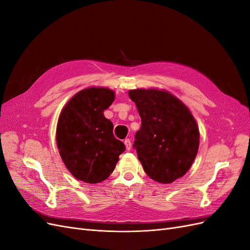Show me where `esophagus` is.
I'll use <instances>...</instances> for the list:
<instances>
[{
    "mask_svg": "<svg viewBox=\"0 0 250 250\" xmlns=\"http://www.w3.org/2000/svg\"><path fill=\"white\" fill-rule=\"evenodd\" d=\"M124 144H125V146H126V149L127 150H130V148H131V140L130 139H126L124 141Z\"/></svg>",
    "mask_w": 250,
    "mask_h": 250,
    "instance_id": "obj_1",
    "label": "esophagus"
}]
</instances>
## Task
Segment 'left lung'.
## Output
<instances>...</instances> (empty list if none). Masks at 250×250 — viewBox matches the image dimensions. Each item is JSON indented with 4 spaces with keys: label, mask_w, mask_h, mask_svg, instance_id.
<instances>
[{
    "label": "left lung",
    "mask_w": 250,
    "mask_h": 250,
    "mask_svg": "<svg viewBox=\"0 0 250 250\" xmlns=\"http://www.w3.org/2000/svg\"><path fill=\"white\" fill-rule=\"evenodd\" d=\"M142 119L133 148L147 175L161 184L183 177L199 148V130L186 105L155 88L129 90Z\"/></svg>",
    "instance_id": "obj_1"
}]
</instances>
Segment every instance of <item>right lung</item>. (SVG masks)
Here are the masks:
<instances>
[{"label":"right lung","instance_id":"obj_1","mask_svg":"<svg viewBox=\"0 0 250 250\" xmlns=\"http://www.w3.org/2000/svg\"><path fill=\"white\" fill-rule=\"evenodd\" d=\"M115 100L105 87H89L75 95L60 113L56 142L60 156L74 177L87 184L101 183L115 170L123 142L103 112Z\"/></svg>","mask_w":250,"mask_h":250}]
</instances>
